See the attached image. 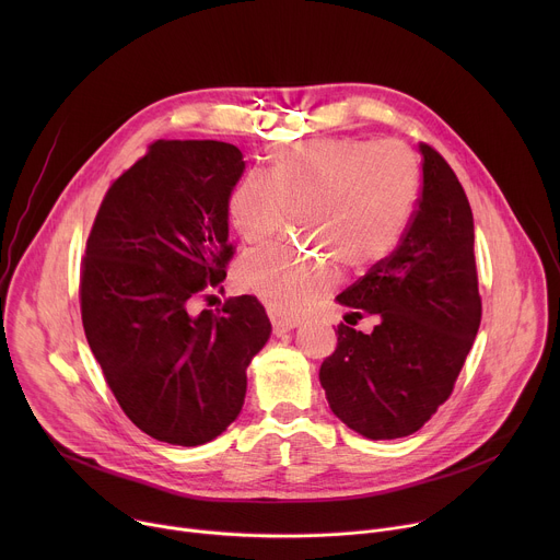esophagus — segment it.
<instances>
[{"instance_id": "34e87169", "label": "esophagus", "mask_w": 560, "mask_h": 560, "mask_svg": "<svg viewBox=\"0 0 560 560\" xmlns=\"http://www.w3.org/2000/svg\"><path fill=\"white\" fill-rule=\"evenodd\" d=\"M299 326V318H288V316H272V332L277 337L290 332L292 328Z\"/></svg>"}]
</instances>
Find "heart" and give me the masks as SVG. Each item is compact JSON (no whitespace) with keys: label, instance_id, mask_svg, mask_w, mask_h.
I'll return each instance as SVG.
<instances>
[{"label":"heart","instance_id":"heart-1","mask_svg":"<svg viewBox=\"0 0 560 560\" xmlns=\"http://www.w3.org/2000/svg\"><path fill=\"white\" fill-rule=\"evenodd\" d=\"M266 173L250 171L228 197V214L248 244L279 236L294 212L305 242L248 255L244 285L277 314H299L337 281V266L361 275L383 264L406 236L419 192L417 154L401 141L318 137L275 148Z\"/></svg>","mask_w":560,"mask_h":560}]
</instances>
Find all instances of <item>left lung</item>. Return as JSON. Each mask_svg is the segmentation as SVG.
Wrapping results in <instances>:
<instances>
[{"label":"left lung","instance_id":"obj_1","mask_svg":"<svg viewBox=\"0 0 560 560\" xmlns=\"http://www.w3.org/2000/svg\"><path fill=\"white\" fill-rule=\"evenodd\" d=\"M419 208L398 248L343 290L352 316L378 314L363 335L337 326L318 378L332 412L354 432L401 439L443 406L481 326L474 219L460 182L428 143Z\"/></svg>","mask_w":560,"mask_h":560}]
</instances>
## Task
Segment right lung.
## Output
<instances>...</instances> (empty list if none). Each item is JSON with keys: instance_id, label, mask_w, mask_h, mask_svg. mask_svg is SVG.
<instances>
[{"instance_id": "add662e5", "label": "right lung", "mask_w": 560, "mask_h": 560, "mask_svg": "<svg viewBox=\"0 0 560 560\" xmlns=\"http://www.w3.org/2000/svg\"><path fill=\"white\" fill-rule=\"evenodd\" d=\"M244 168L232 143L159 139L110 184L86 242L89 346L126 417L171 445H203L238 417L272 330L253 294L195 312L234 255L228 197Z\"/></svg>"}]
</instances>
